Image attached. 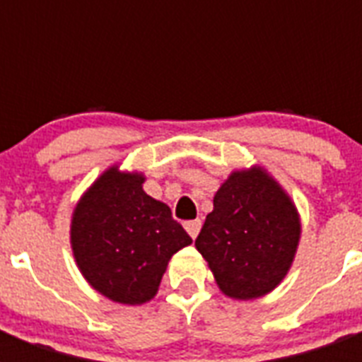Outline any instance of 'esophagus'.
Here are the masks:
<instances>
[{
    "mask_svg": "<svg viewBox=\"0 0 362 362\" xmlns=\"http://www.w3.org/2000/svg\"><path fill=\"white\" fill-rule=\"evenodd\" d=\"M184 227H186V231L189 233V237L195 238L199 235V231H201V220H189L184 223Z\"/></svg>",
    "mask_w": 362,
    "mask_h": 362,
    "instance_id": "1",
    "label": "esophagus"
}]
</instances>
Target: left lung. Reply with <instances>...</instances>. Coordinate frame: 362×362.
I'll list each match as a JSON object with an SVG mask.
<instances>
[{"label":"left lung","instance_id":"1","mask_svg":"<svg viewBox=\"0 0 362 362\" xmlns=\"http://www.w3.org/2000/svg\"><path fill=\"white\" fill-rule=\"evenodd\" d=\"M300 238L298 212L263 169L235 170L214 195L195 246L216 284L237 300L263 297L291 269Z\"/></svg>","mask_w":362,"mask_h":362}]
</instances>
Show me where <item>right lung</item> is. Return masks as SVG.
<instances>
[{
  "mask_svg": "<svg viewBox=\"0 0 362 362\" xmlns=\"http://www.w3.org/2000/svg\"><path fill=\"white\" fill-rule=\"evenodd\" d=\"M144 175L107 169L76 203L71 247L88 284L110 300L156 297L170 257L192 244L170 209L142 189Z\"/></svg>",
  "mask_w": 362,
  "mask_h": 362,
  "instance_id": "1",
  "label": "right lung"
}]
</instances>
